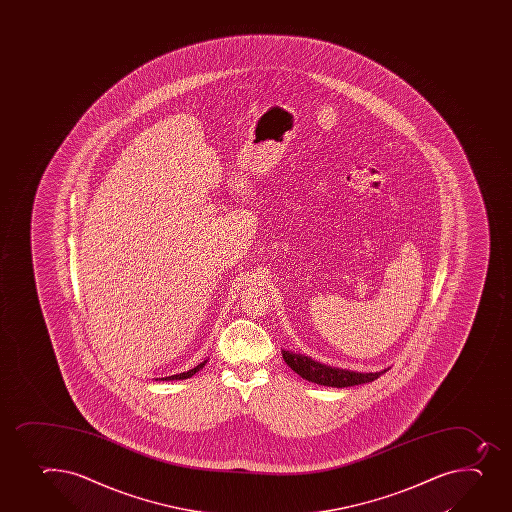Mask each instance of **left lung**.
I'll use <instances>...</instances> for the list:
<instances>
[{
  "instance_id": "1",
  "label": "left lung",
  "mask_w": 512,
  "mask_h": 512,
  "mask_svg": "<svg viewBox=\"0 0 512 512\" xmlns=\"http://www.w3.org/2000/svg\"><path fill=\"white\" fill-rule=\"evenodd\" d=\"M284 360L290 369L297 372L302 379L314 382V384L327 385V387H352V385L367 384L372 380L379 379L380 375L387 370L379 372H354V370L337 369L330 365L320 364L310 359L307 355L294 354L290 350H282Z\"/></svg>"
}]
</instances>
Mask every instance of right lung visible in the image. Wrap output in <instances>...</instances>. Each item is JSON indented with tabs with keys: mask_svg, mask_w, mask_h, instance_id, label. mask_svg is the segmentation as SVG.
Returning <instances> with one entry per match:
<instances>
[{
	"mask_svg": "<svg viewBox=\"0 0 512 512\" xmlns=\"http://www.w3.org/2000/svg\"><path fill=\"white\" fill-rule=\"evenodd\" d=\"M207 364V360H203L202 364H198L197 367H193V369L188 370V372H182V374L170 375V377H165L162 380H183L190 379L193 374H197L198 370L203 369V365Z\"/></svg>",
	"mask_w": 512,
	"mask_h": 512,
	"instance_id": "add662e5",
	"label": "right lung"
}]
</instances>
